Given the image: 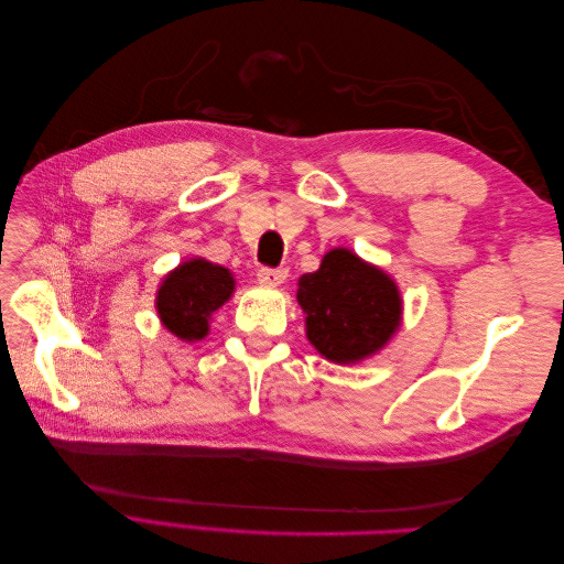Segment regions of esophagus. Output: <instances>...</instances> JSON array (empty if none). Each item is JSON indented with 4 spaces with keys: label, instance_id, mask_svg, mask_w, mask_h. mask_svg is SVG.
Listing matches in <instances>:
<instances>
[{
    "label": "esophagus",
    "instance_id": "1",
    "mask_svg": "<svg viewBox=\"0 0 564 564\" xmlns=\"http://www.w3.org/2000/svg\"><path fill=\"white\" fill-rule=\"evenodd\" d=\"M289 275L286 268H261L259 270V282L268 286H280Z\"/></svg>",
    "mask_w": 564,
    "mask_h": 564
}]
</instances>
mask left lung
<instances>
[{"instance_id":"8db88e82","label":"left lung","mask_w":564,"mask_h":564,"mask_svg":"<svg viewBox=\"0 0 564 564\" xmlns=\"http://www.w3.org/2000/svg\"><path fill=\"white\" fill-rule=\"evenodd\" d=\"M296 299L308 340L336 365L377 355L402 319L398 284L344 247L327 251L315 272L301 275Z\"/></svg>"}]
</instances>
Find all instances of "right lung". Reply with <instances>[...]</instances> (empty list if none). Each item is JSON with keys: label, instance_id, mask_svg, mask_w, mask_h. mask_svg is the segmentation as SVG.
<instances>
[{"label": "right lung", "instance_id": "add662e5", "mask_svg": "<svg viewBox=\"0 0 564 564\" xmlns=\"http://www.w3.org/2000/svg\"><path fill=\"white\" fill-rule=\"evenodd\" d=\"M235 292L232 272L204 259L174 268L158 289L155 308L164 327L181 340H199L209 334V317Z\"/></svg>", "mask_w": 564, "mask_h": 564}]
</instances>
